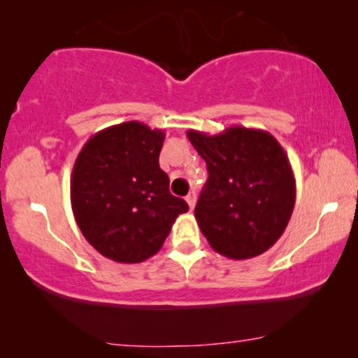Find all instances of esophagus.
<instances>
[{
  "instance_id": "34e87169",
  "label": "esophagus",
  "mask_w": 358,
  "mask_h": 358,
  "mask_svg": "<svg viewBox=\"0 0 358 358\" xmlns=\"http://www.w3.org/2000/svg\"><path fill=\"white\" fill-rule=\"evenodd\" d=\"M185 202L189 203L190 210H192L195 207V202H197V197H195V192H189L187 197H185Z\"/></svg>"
}]
</instances>
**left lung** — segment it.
<instances>
[{
  "mask_svg": "<svg viewBox=\"0 0 358 358\" xmlns=\"http://www.w3.org/2000/svg\"><path fill=\"white\" fill-rule=\"evenodd\" d=\"M208 179L195 205L200 231L229 259L266 252L285 231L296 185L280 143L266 130L229 127L218 135L189 130Z\"/></svg>",
  "mask_w": 358,
  "mask_h": 358,
  "instance_id": "8db88e82",
  "label": "left lung"
}]
</instances>
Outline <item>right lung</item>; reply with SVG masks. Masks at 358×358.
Returning a JSON list of instances; mask_svg holds the SVG:
<instances>
[{
    "instance_id": "1",
    "label": "right lung",
    "mask_w": 358,
    "mask_h": 358,
    "mask_svg": "<svg viewBox=\"0 0 358 358\" xmlns=\"http://www.w3.org/2000/svg\"><path fill=\"white\" fill-rule=\"evenodd\" d=\"M163 130L131 120L92 135L71 173V208L83 236L122 264L155 256L180 213L184 199L169 192L159 168Z\"/></svg>"
}]
</instances>
